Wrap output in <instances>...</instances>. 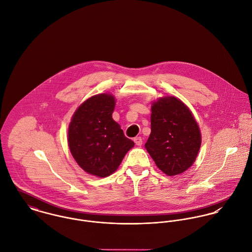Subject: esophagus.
<instances>
[{
    "mask_svg": "<svg viewBox=\"0 0 252 252\" xmlns=\"http://www.w3.org/2000/svg\"><path fill=\"white\" fill-rule=\"evenodd\" d=\"M134 143H135L137 146H141V145L143 144L142 138H141V137H135V138H134Z\"/></svg>",
    "mask_w": 252,
    "mask_h": 252,
    "instance_id": "esophagus-1",
    "label": "esophagus"
}]
</instances>
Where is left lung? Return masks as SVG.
<instances>
[{
    "mask_svg": "<svg viewBox=\"0 0 252 252\" xmlns=\"http://www.w3.org/2000/svg\"><path fill=\"white\" fill-rule=\"evenodd\" d=\"M150 137L145 148L168 176L179 175L195 161L201 133L189 107L175 96L160 97L152 106Z\"/></svg>",
    "mask_w": 252,
    "mask_h": 252,
    "instance_id": "8db88e82",
    "label": "left lung"
}]
</instances>
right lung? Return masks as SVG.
Segmentation results:
<instances>
[{
  "label": "right lung",
  "instance_id": "add662e5",
  "mask_svg": "<svg viewBox=\"0 0 252 252\" xmlns=\"http://www.w3.org/2000/svg\"><path fill=\"white\" fill-rule=\"evenodd\" d=\"M114 108L112 94H95L78 107L68 126L72 157L87 173L100 178L114 173L134 146L113 120Z\"/></svg>",
  "mask_w": 252,
  "mask_h": 252
}]
</instances>
